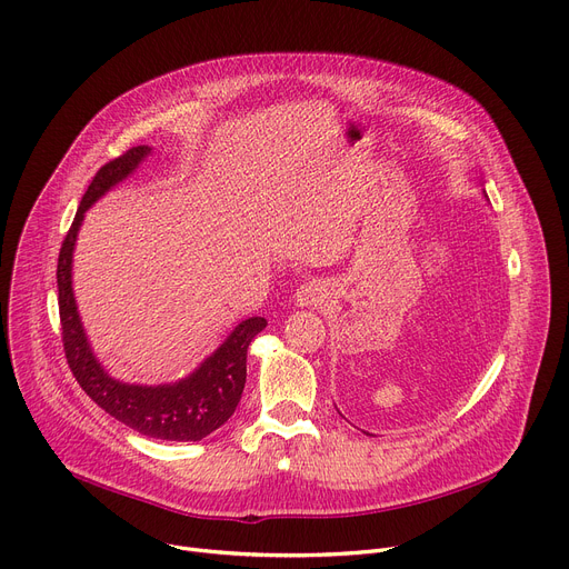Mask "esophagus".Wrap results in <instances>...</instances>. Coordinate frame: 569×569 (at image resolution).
I'll return each instance as SVG.
<instances>
[{
    "label": "esophagus",
    "mask_w": 569,
    "mask_h": 569,
    "mask_svg": "<svg viewBox=\"0 0 569 569\" xmlns=\"http://www.w3.org/2000/svg\"><path fill=\"white\" fill-rule=\"evenodd\" d=\"M328 287L321 280H310L296 291V305H300V308H317V305L328 300Z\"/></svg>",
    "instance_id": "1"
}]
</instances>
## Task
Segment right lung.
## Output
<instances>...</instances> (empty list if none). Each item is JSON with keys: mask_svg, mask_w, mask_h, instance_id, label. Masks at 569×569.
Returning a JSON list of instances; mask_svg holds the SVG:
<instances>
[{"mask_svg": "<svg viewBox=\"0 0 569 569\" xmlns=\"http://www.w3.org/2000/svg\"><path fill=\"white\" fill-rule=\"evenodd\" d=\"M146 154H150V148L137 146L107 161L96 172L79 202L57 264L61 341L74 380L104 412L154 440L198 442L234 415L246 385L248 346L254 335L267 328V319L252 317L241 321L221 348H216V353L207 358L200 369L180 382L157 387L124 385L113 380L96 360L89 341H86L72 293V250L83 211L111 187L122 182L129 172L137 170Z\"/></svg>", "mask_w": 569, "mask_h": 569, "instance_id": "1", "label": "right lung"}]
</instances>
